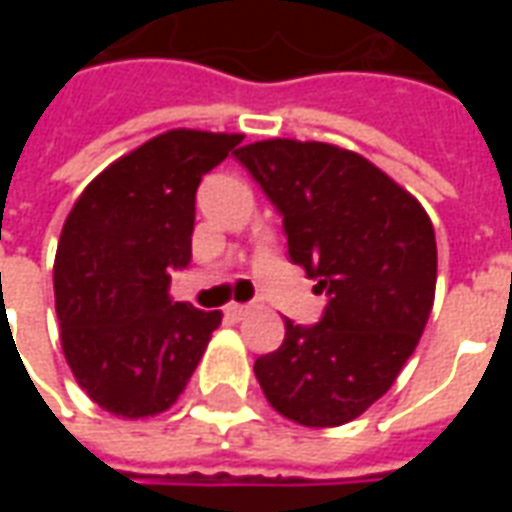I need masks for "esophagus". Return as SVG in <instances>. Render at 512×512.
<instances>
[{
  "mask_svg": "<svg viewBox=\"0 0 512 512\" xmlns=\"http://www.w3.org/2000/svg\"><path fill=\"white\" fill-rule=\"evenodd\" d=\"M227 312H230V315H233V318H246V315H249V312H252V307H249V304H227Z\"/></svg>",
  "mask_w": 512,
  "mask_h": 512,
  "instance_id": "34e87169",
  "label": "esophagus"
}]
</instances>
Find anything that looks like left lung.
<instances>
[{"mask_svg": "<svg viewBox=\"0 0 512 512\" xmlns=\"http://www.w3.org/2000/svg\"><path fill=\"white\" fill-rule=\"evenodd\" d=\"M235 158L277 205L288 252L315 293L321 323L285 318V340L255 362L274 411L304 428H337L389 392L414 354L436 296V233L428 211L354 150L263 139Z\"/></svg>", "mask_w": 512, "mask_h": 512, "instance_id": "8db88e82", "label": "left lung"}]
</instances>
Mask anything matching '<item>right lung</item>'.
<instances>
[{
	"instance_id": "1",
	"label": "right lung",
	"mask_w": 512,
	"mask_h": 512,
	"mask_svg": "<svg viewBox=\"0 0 512 512\" xmlns=\"http://www.w3.org/2000/svg\"><path fill=\"white\" fill-rule=\"evenodd\" d=\"M241 134L172 128L112 161L73 202L54 257L60 343L76 384L123 419L164 414L222 312L167 293L191 257L194 194Z\"/></svg>"
}]
</instances>
